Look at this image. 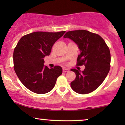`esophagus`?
<instances>
[{"instance_id":"esophagus-1","label":"esophagus","mask_w":125,"mask_h":125,"mask_svg":"<svg viewBox=\"0 0 125 125\" xmlns=\"http://www.w3.org/2000/svg\"><path fill=\"white\" fill-rule=\"evenodd\" d=\"M69 69H67L66 68H63V72H69Z\"/></svg>"}]
</instances>
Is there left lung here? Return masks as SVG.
<instances>
[{
	"label": "left lung",
	"instance_id": "1",
	"mask_svg": "<svg viewBox=\"0 0 125 125\" xmlns=\"http://www.w3.org/2000/svg\"><path fill=\"white\" fill-rule=\"evenodd\" d=\"M64 38H69L77 44L81 53L77 66H85L83 71L72 69L76 78L71 83L72 89L79 94H89L102 83L110 67L109 48L97 34L85 30L69 31Z\"/></svg>",
	"mask_w": 125,
	"mask_h": 125
}]
</instances>
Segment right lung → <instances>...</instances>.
I'll return each instance as SVG.
<instances>
[{
  "mask_svg": "<svg viewBox=\"0 0 125 125\" xmlns=\"http://www.w3.org/2000/svg\"><path fill=\"white\" fill-rule=\"evenodd\" d=\"M65 32L36 31L23 36L18 42L13 52L14 69L31 91L38 94L51 91L62 73L59 66L51 69L44 66L43 58L51 54L53 45Z\"/></svg>",
  "mask_w": 125,
  "mask_h": 125,
  "instance_id": "1",
  "label": "right lung"
}]
</instances>
